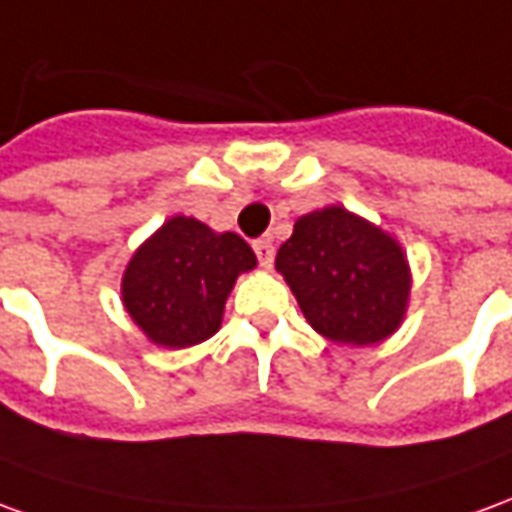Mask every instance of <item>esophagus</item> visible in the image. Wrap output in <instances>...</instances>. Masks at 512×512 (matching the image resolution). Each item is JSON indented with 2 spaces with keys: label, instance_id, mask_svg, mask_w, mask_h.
<instances>
[{
  "label": "esophagus",
  "instance_id": "esophagus-1",
  "mask_svg": "<svg viewBox=\"0 0 512 512\" xmlns=\"http://www.w3.org/2000/svg\"><path fill=\"white\" fill-rule=\"evenodd\" d=\"M253 250H256V256H259V264H262V267H273L275 248L270 239H256V242H253Z\"/></svg>",
  "mask_w": 512,
  "mask_h": 512
}]
</instances>
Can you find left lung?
<instances>
[{
    "label": "left lung",
    "mask_w": 512,
    "mask_h": 512,
    "mask_svg": "<svg viewBox=\"0 0 512 512\" xmlns=\"http://www.w3.org/2000/svg\"><path fill=\"white\" fill-rule=\"evenodd\" d=\"M308 325L339 344H378L400 328L411 270L400 242L344 206L295 223L275 256Z\"/></svg>",
    "instance_id": "obj_1"
}]
</instances>
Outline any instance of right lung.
<instances>
[{"instance_id":"add662e5","label":"right lung","mask_w":512,"mask_h":512,"mask_svg":"<svg viewBox=\"0 0 512 512\" xmlns=\"http://www.w3.org/2000/svg\"><path fill=\"white\" fill-rule=\"evenodd\" d=\"M256 267L245 239L195 217H170L134 250L121 281L123 306L148 339L170 350L215 336L237 275Z\"/></svg>"}]
</instances>
